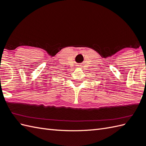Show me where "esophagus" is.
<instances>
[{
    "instance_id": "obj_1",
    "label": "esophagus",
    "mask_w": 146,
    "mask_h": 146,
    "mask_svg": "<svg viewBox=\"0 0 146 146\" xmlns=\"http://www.w3.org/2000/svg\"><path fill=\"white\" fill-rule=\"evenodd\" d=\"M78 67H82V66H81V65H78Z\"/></svg>"
}]
</instances>
